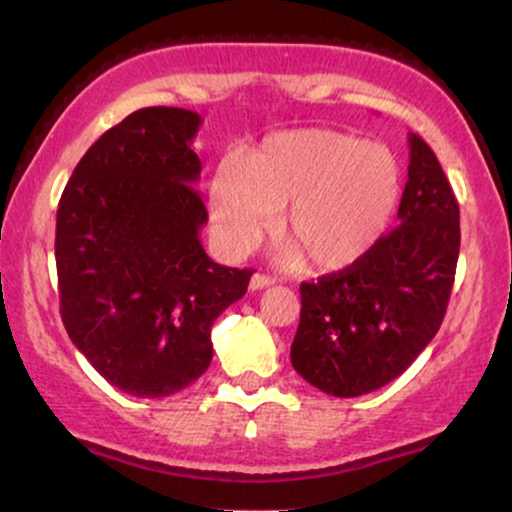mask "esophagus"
I'll return each instance as SVG.
<instances>
[{
    "label": "esophagus",
    "mask_w": 512,
    "mask_h": 512,
    "mask_svg": "<svg viewBox=\"0 0 512 512\" xmlns=\"http://www.w3.org/2000/svg\"><path fill=\"white\" fill-rule=\"evenodd\" d=\"M272 284H274V279H272V276H267V274H252V279H250V289L252 291L267 289V286H272Z\"/></svg>",
    "instance_id": "34e87169"
}]
</instances>
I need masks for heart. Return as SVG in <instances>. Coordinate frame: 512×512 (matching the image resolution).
I'll return each mask as SVG.
<instances>
[{"instance_id": "obj_1", "label": "heart", "mask_w": 512, "mask_h": 512, "mask_svg": "<svg viewBox=\"0 0 512 512\" xmlns=\"http://www.w3.org/2000/svg\"><path fill=\"white\" fill-rule=\"evenodd\" d=\"M402 168L383 144L334 129H293L264 139L216 170L211 223L223 250L245 255L281 216L284 260L337 272L375 248L395 219Z\"/></svg>"}]
</instances>
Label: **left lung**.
Wrapping results in <instances>:
<instances>
[{
	"label": "left lung",
	"instance_id": "left-lung-1",
	"mask_svg": "<svg viewBox=\"0 0 512 512\" xmlns=\"http://www.w3.org/2000/svg\"><path fill=\"white\" fill-rule=\"evenodd\" d=\"M407 175L397 226L356 264L301 284L291 363L332 397H361L392 383L445 317L460 255V207L419 134H409Z\"/></svg>",
	"mask_w": 512,
	"mask_h": 512
}]
</instances>
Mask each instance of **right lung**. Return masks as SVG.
Masks as SVG:
<instances>
[{"label": "right lung", "mask_w": 512, "mask_h": 512, "mask_svg": "<svg viewBox=\"0 0 512 512\" xmlns=\"http://www.w3.org/2000/svg\"><path fill=\"white\" fill-rule=\"evenodd\" d=\"M199 125L197 113L166 105L127 115L86 151L57 207L62 322L88 363L132 397L195 383L214 354L211 325L252 276L199 243Z\"/></svg>", "instance_id": "add662e5"}]
</instances>
